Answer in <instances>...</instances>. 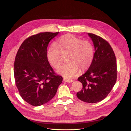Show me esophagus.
Instances as JSON below:
<instances>
[{
	"label": "esophagus",
	"mask_w": 131,
	"mask_h": 131,
	"mask_svg": "<svg viewBox=\"0 0 131 131\" xmlns=\"http://www.w3.org/2000/svg\"><path fill=\"white\" fill-rule=\"evenodd\" d=\"M63 81L66 82H68V83H71V82H72L73 81V80L72 79H64Z\"/></svg>",
	"instance_id": "34e87169"
}]
</instances>
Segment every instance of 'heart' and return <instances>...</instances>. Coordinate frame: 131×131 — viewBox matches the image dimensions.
Returning a JSON list of instances; mask_svg holds the SVG:
<instances>
[{
    "label": "heart",
    "mask_w": 131,
    "mask_h": 131,
    "mask_svg": "<svg viewBox=\"0 0 131 131\" xmlns=\"http://www.w3.org/2000/svg\"><path fill=\"white\" fill-rule=\"evenodd\" d=\"M68 53L67 63L60 67L61 53ZM94 57V48L90 41L82 40L71 34L58 38L54 44L48 50L47 59L57 72L66 78H73L80 71L85 70L92 63Z\"/></svg>",
    "instance_id": "b5f03b06"
}]
</instances>
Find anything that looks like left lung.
I'll return each mask as SVG.
<instances>
[{
  "label": "left lung",
  "instance_id": "obj_1",
  "mask_svg": "<svg viewBox=\"0 0 131 131\" xmlns=\"http://www.w3.org/2000/svg\"><path fill=\"white\" fill-rule=\"evenodd\" d=\"M94 47V57L88 70L78 80L82 90L77 97L93 104L104 99L112 90L117 80V64L115 53L106 40L93 33H88Z\"/></svg>",
  "mask_w": 131,
  "mask_h": 131
}]
</instances>
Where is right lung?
<instances>
[{
  "label": "right lung",
  "mask_w": 131,
  "mask_h": 131,
  "mask_svg": "<svg viewBox=\"0 0 131 131\" xmlns=\"http://www.w3.org/2000/svg\"><path fill=\"white\" fill-rule=\"evenodd\" d=\"M58 32H41L25 39L17 52L14 65L15 84L22 99L39 106L56 94L63 78L57 75L47 59V49Z\"/></svg>",
  "instance_id": "1"
}]
</instances>
